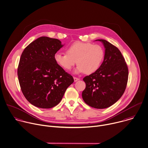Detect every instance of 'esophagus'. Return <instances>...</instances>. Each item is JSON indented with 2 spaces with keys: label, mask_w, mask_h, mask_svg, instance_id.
<instances>
[{
  "label": "esophagus",
  "mask_w": 148,
  "mask_h": 148,
  "mask_svg": "<svg viewBox=\"0 0 148 148\" xmlns=\"http://www.w3.org/2000/svg\"><path fill=\"white\" fill-rule=\"evenodd\" d=\"M73 79H74V81H75V82H77V81H78V80H79V78L76 77H73Z\"/></svg>",
  "instance_id": "esophagus-1"
}]
</instances>
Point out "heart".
<instances>
[{
    "label": "heart",
    "mask_w": 148,
    "mask_h": 148,
    "mask_svg": "<svg viewBox=\"0 0 148 148\" xmlns=\"http://www.w3.org/2000/svg\"><path fill=\"white\" fill-rule=\"evenodd\" d=\"M104 57V51L99 45L90 42H76L66 48V53H57L54 54L56 63L66 71L78 65L75 73L85 72L87 75L96 72L101 66Z\"/></svg>",
    "instance_id": "1"
}]
</instances>
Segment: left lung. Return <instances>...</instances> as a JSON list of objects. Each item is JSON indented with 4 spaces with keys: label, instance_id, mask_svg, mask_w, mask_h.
Returning <instances> with one entry per match:
<instances>
[{
    "label": "left lung",
    "instance_id": "1",
    "mask_svg": "<svg viewBox=\"0 0 148 148\" xmlns=\"http://www.w3.org/2000/svg\"><path fill=\"white\" fill-rule=\"evenodd\" d=\"M95 41H100L104 47V60L96 72L83 79L86 87L82 98L90 106L103 109L115 103L123 94L128 80V68L116 47L104 40Z\"/></svg>",
    "mask_w": 148,
    "mask_h": 148
}]
</instances>
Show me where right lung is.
<instances>
[{
    "label": "right lung",
    "instance_id": "1",
    "mask_svg": "<svg viewBox=\"0 0 148 148\" xmlns=\"http://www.w3.org/2000/svg\"><path fill=\"white\" fill-rule=\"evenodd\" d=\"M64 45L58 39L41 37L21 54L18 68L21 88L29 102L37 107L57 105L74 82L54 60V54Z\"/></svg>",
    "mask_w": 148,
    "mask_h": 148
}]
</instances>
